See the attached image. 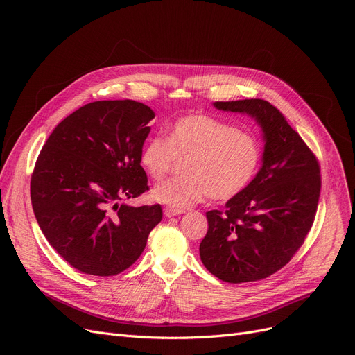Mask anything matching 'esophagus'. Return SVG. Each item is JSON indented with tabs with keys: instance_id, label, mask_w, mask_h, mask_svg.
Segmentation results:
<instances>
[{
	"instance_id": "obj_1",
	"label": "esophagus",
	"mask_w": 355,
	"mask_h": 355,
	"mask_svg": "<svg viewBox=\"0 0 355 355\" xmlns=\"http://www.w3.org/2000/svg\"><path fill=\"white\" fill-rule=\"evenodd\" d=\"M182 213H184L182 210H175V209H171V207L164 209V216L165 217H174V216H178V214H182Z\"/></svg>"
}]
</instances>
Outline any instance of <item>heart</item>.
Here are the masks:
<instances>
[{
	"label": "heart",
	"mask_w": 355,
	"mask_h": 355,
	"mask_svg": "<svg viewBox=\"0 0 355 355\" xmlns=\"http://www.w3.org/2000/svg\"><path fill=\"white\" fill-rule=\"evenodd\" d=\"M177 159L184 164V177L155 185L153 198L184 210L211 196L230 200L253 181L262 148L259 139L218 118L193 114L175 119L165 137L149 138L139 154L146 174L155 181L171 173Z\"/></svg>",
	"instance_id": "1"
}]
</instances>
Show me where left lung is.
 <instances>
[{"instance_id":"left-lung-1","label":"left lung","mask_w":355,"mask_h":355,"mask_svg":"<svg viewBox=\"0 0 355 355\" xmlns=\"http://www.w3.org/2000/svg\"><path fill=\"white\" fill-rule=\"evenodd\" d=\"M217 109L252 116L262 128V166L249 187L207 211L200 257L229 284L253 282L282 269L297 252L318 209L320 164L285 116L263 99L214 102Z\"/></svg>"}]
</instances>
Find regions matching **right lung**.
Masks as SVG:
<instances>
[{
  "instance_id": "obj_1",
  "label": "right lung",
  "mask_w": 355,
  "mask_h": 355,
  "mask_svg": "<svg viewBox=\"0 0 355 355\" xmlns=\"http://www.w3.org/2000/svg\"><path fill=\"white\" fill-rule=\"evenodd\" d=\"M154 110L98 101L54 128L30 182L34 216L51 248L87 275L114 276L141 256L162 218L159 204L122 202L149 190L139 154Z\"/></svg>"
}]
</instances>
